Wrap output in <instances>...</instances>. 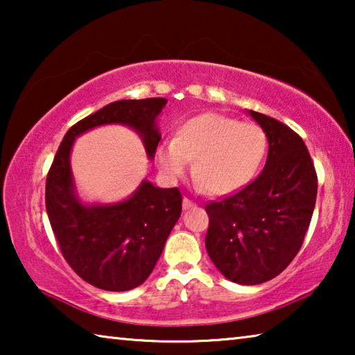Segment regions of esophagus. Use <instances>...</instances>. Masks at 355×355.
Returning <instances> with one entry per match:
<instances>
[{
	"label": "esophagus",
	"instance_id": "34e87169",
	"mask_svg": "<svg viewBox=\"0 0 355 355\" xmlns=\"http://www.w3.org/2000/svg\"><path fill=\"white\" fill-rule=\"evenodd\" d=\"M196 207V203L192 202V200H189L188 197H184L183 199V209H191V208H194Z\"/></svg>",
	"mask_w": 355,
	"mask_h": 355
}]
</instances>
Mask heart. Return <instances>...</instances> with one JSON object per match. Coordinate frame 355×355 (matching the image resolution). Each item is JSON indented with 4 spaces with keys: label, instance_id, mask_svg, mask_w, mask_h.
Here are the masks:
<instances>
[{
    "label": "heart",
    "instance_id": "b5f03b06",
    "mask_svg": "<svg viewBox=\"0 0 355 355\" xmlns=\"http://www.w3.org/2000/svg\"><path fill=\"white\" fill-rule=\"evenodd\" d=\"M268 150L264 130L254 122L218 112L196 116L156 148V159L169 180H177L194 158L197 183L213 196H228L248 186Z\"/></svg>",
    "mask_w": 355,
    "mask_h": 355
}]
</instances>
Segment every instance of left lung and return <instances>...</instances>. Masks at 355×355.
I'll return each mask as SVG.
<instances>
[{"mask_svg":"<svg viewBox=\"0 0 355 355\" xmlns=\"http://www.w3.org/2000/svg\"><path fill=\"white\" fill-rule=\"evenodd\" d=\"M266 133V166L245 188L205 207L207 252L220 274L239 285L279 275L297 255L315 209L318 177L297 133L249 111Z\"/></svg>","mask_w":355,"mask_h":355,"instance_id":"obj_1","label":"left lung"}]
</instances>
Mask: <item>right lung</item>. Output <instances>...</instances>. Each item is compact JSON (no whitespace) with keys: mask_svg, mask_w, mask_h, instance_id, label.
<instances>
[{"mask_svg":"<svg viewBox=\"0 0 355 355\" xmlns=\"http://www.w3.org/2000/svg\"><path fill=\"white\" fill-rule=\"evenodd\" d=\"M166 103L159 97L119 100L84 117L65 133L46 175V213L62 257L83 280L101 290L128 291L147 280L182 214V192L144 180L123 202L84 205L71 177V146L87 130L120 123L139 133L153 158L161 139L155 122Z\"/></svg>","mask_w":355,"mask_h":355,"instance_id":"right-lung-1","label":"right lung"}]
</instances>
